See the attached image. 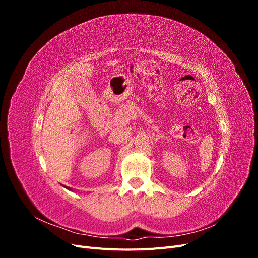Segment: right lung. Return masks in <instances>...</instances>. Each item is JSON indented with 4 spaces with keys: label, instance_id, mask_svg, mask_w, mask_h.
I'll return each instance as SVG.
<instances>
[{
    "label": "right lung",
    "instance_id": "add662e5",
    "mask_svg": "<svg viewBox=\"0 0 258 258\" xmlns=\"http://www.w3.org/2000/svg\"><path fill=\"white\" fill-rule=\"evenodd\" d=\"M64 187H66V186H64ZM66 188H67V189H69V190H72L71 188H70V187H66Z\"/></svg>",
    "mask_w": 258,
    "mask_h": 258
}]
</instances>
